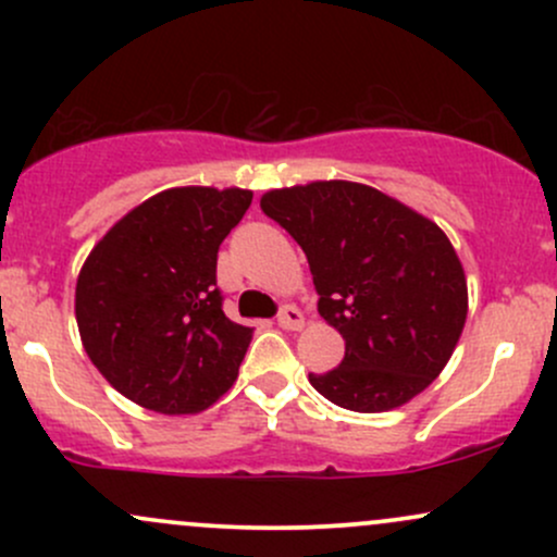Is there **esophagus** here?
<instances>
[{"mask_svg":"<svg viewBox=\"0 0 557 557\" xmlns=\"http://www.w3.org/2000/svg\"><path fill=\"white\" fill-rule=\"evenodd\" d=\"M277 324L283 330H300V327H304V314H300L296 306L285 304L283 309L277 311Z\"/></svg>","mask_w":557,"mask_h":557,"instance_id":"esophagus-1","label":"esophagus"}]
</instances>
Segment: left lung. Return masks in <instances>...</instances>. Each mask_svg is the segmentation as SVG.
<instances>
[{
    "instance_id": "1",
    "label": "left lung",
    "mask_w": 557,
    "mask_h": 557,
    "mask_svg": "<svg viewBox=\"0 0 557 557\" xmlns=\"http://www.w3.org/2000/svg\"><path fill=\"white\" fill-rule=\"evenodd\" d=\"M261 212L304 248L319 314L345 341L341 367L309 374L317 393L380 413L443 372L469 309L463 267L443 230L348 181L270 190Z\"/></svg>"
}]
</instances>
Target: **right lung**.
<instances>
[{
    "label": "right lung",
    "mask_w": 557,
    "mask_h": 557,
    "mask_svg": "<svg viewBox=\"0 0 557 557\" xmlns=\"http://www.w3.org/2000/svg\"><path fill=\"white\" fill-rule=\"evenodd\" d=\"M251 198L240 188L162 190L88 253L75 285L81 341L125 398L196 413L235 382L253 330L222 311L216 253Z\"/></svg>",
    "instance_id": "right-lung-1"
}]
</instances>
